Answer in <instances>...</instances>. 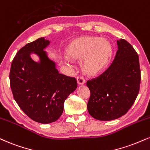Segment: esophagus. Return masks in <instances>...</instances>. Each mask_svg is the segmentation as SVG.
<instances>
[{
    "instance_id": "34e87169",
    "label": "esophagus",
    "mask_w": 150,
    "mask_h": 150,
    "mask_svg": "<svg viewBox=\"0 0 150 150\" xmlns=\"http://www.w3.org/2000/svg\"><path fill=\"white\" fill-rule=\"evenodd\" d=\"M77 82L78 84H84L85 83V80L82 77H77Z\"/></svg>"
}]
</instances>
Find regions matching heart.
<instances>
[{
	"label": "heart",
	"instance_id": "obj_1",
	"mask_svg": "<svg viewBox=\"0 0 150 150\" xmlns=\"http://www.w3.org/2000/svg\"><path fill=\"white\" fill-rule=\"evenodd\" d=\"M66 53L70 59L82 60V69L86 74L96 75L108 66L112 50L107 40L96 36H82L68 45Z\"/></svg>",
	"mask_w": 150,
	"mask_h": 150
}]
</instances>
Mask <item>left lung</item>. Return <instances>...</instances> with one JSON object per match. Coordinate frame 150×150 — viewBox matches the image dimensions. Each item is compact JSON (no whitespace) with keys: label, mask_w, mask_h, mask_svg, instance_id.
Segmentation results:
<instances>
[{"label":"left lung","mask_w":150,"mask_h":150,"mask_svg":"<svg viewBox=\"0 0 150 150\" xmlns=\"http://www.w3.org/2000/svg\"><path fill=\"white\" fill-rule=\"evenodd\" d=\"M117 45L110 67L86 82L91 93L87 110L96 120L120 118L129 111L138 95L141 76L138 54L125 40H117Z\"/></svg>","instance_id":"obj_1"}]
</instances>
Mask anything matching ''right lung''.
<instances>
[{
  "mask_svg": "<svg viewBox=\"0 0 150 150\" xmlns=\"http://www.w3.org/2000/svg\"><path fill=\"white\" fill-rule=\"evenodd\" d=\"M50 41L44 38L26 44L13 59L10 84L13 97L28 117L41 124L55 122L62 115L64 101L77 87L75 77L59 73L44 51ZM40 58L35 62L30 54Z\"/></svg>",
  "mask_w": 150,
  "mask_h": 150,
  "instance_id": "right-lung-1",
  "label": "right lung"
}]
</instances>
